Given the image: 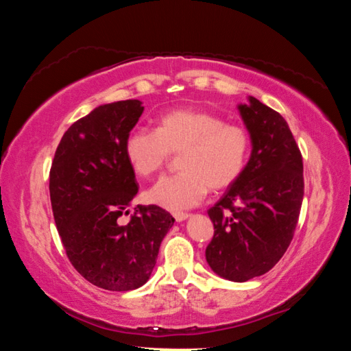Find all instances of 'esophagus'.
I'll use <instances>...</instances> for the list:
<instances>
[{
    "label": "esophagus",
    "instance_id": "obj_1",
    "mask_svg": "<svg viewBox=\"0 0 351 351\" xmlns=\"http://www.w3.org/2000/svg\"><path fill=\"white\" fill-rule=\"evenodd\" d=\"M189 217H190L189 213H182V212H176V213H173V218L176 219L178 223H182V221H186V219H187Z\"/></svg>",
    "mask_w": 351,
    "mask_h": 351
}]
</instances>
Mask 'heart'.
Segmentation results:
<instances>
[{"label": "heart", "instance_id": "obj_1", "mask_svg": "<svg viewBox=\"0 0 351 351\" xmlns=\"http://www.w3.org/2000/svg\"><path fill=\"white\" fill-rule=\"evenodd\" d=\"M249 150L251 139L245 128L192 108L165 112L156 130L136 128L125 139L128 162L144 178L156 175L170 153L181 152V173L162 178L145 195L150 203L173 212L198 206L209 189L230 186L245 169Z\"/></svg>", "mask_w": 351, "mask_h": 351}]
</instances>
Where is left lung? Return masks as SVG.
Listing matches in <instances>:
<instances>
[{"label":"left lung","mask_w":351,"mask_h":351,"mask_svg":"<svg viewBox=\"0 0 351 351\" xmlns=\"http://www.w3.org/2000/svg\"><path fill=\"white\" fill-rule=\"evenodd\" d=\"M237 108L252 150L241 175L207 210L215 234L206 260L226 280L247 282L274 268L293 240L304 199V162L277 111L252 96Z\"/></svg>","instance_id":"8db88e82"}]
</instances>
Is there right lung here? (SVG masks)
<instances>
[{"instance_id": "1", "label": "right lung", "mask_w": 351, "mask_h": 351, "mask_svg": "<svg viewBox=\"0 0 351 351\" xmlns=\"http://www.w3.org/2000/svg\"><path fill=\"white\" fill-rule=\"evenodd\" d=\"M144 111L141 100L100 105L63 134L49 173L52 212L64 251L82 277L108 291H132L150 278L159 246L175 218L158 206H138L125 139Z\"/></svg>"}]
</instances>
